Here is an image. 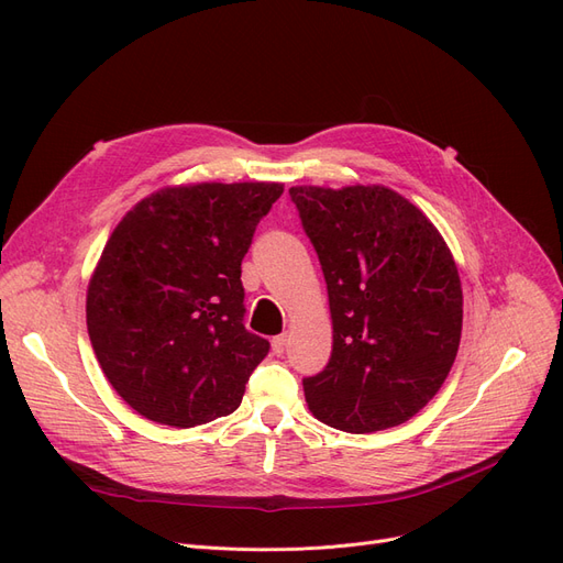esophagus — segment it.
Segmentation results:
<instances>
[{"label":"esophagus","instance_id":"34e87169","mask_svg":"<svg viewBox=\"0 0 563 563\" xmlns=\"http://www.w3.org/2000/svg\"><path fill=\"white\" fill-rule=\"evenodd\" d=\"M285 343H287V336H285V334H278V336L271 339V346H274V353H276V355H283V353H285Z\"/></svg>","mask_w":563,"mask_h":563}]
</instances>
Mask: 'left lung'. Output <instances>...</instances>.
Wrapping results in <instances>:
<instances>
[{
	"mask_svg": "<svg viewBox=\"0 0 563 563\" xmlns=\"http://www.w3.org/2000/svg\"><path fill=\"white\" fill-rule=\"evenodd\" d=\"M328 283L330 362L303 378L316 419L343 432L400 426L423 409L456 360L459 268L442 235L386 187H292Z\"/></svg>",
	"mask_w": 563,
	"mask_h": 563,
	"instance_id": "left-lung-1",
	"label": "left lung"
}]
</instances>
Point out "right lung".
I'll return each instance as SVG.
<instances>
[{"label": "right lung", "mask_w": 563, "mask_h": 563, "mask_svg": "<svg viewBox=\"0 0 563 563\" xmlns=\"http://www.w3.org/2000/svg\"><path fill=\"white\" fill-rule=\"evenodd\" d=\"M283 185L158 191L123 217L88 285L86 324L140 416L194 428L239 409L271 343L245 330L241 264Z\"/></svg>", "instance_id": "obj_1"}]
</instances>
